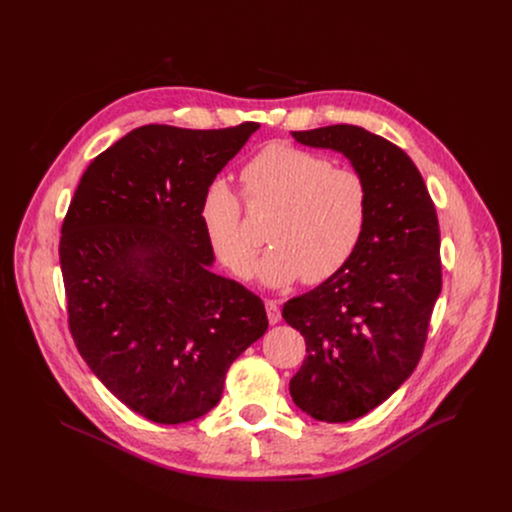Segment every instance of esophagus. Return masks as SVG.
I'll return each instance as SVG.
<instances>
[{
    "label": "esophagus",
    "mask_w": 512,
    "mask_h": 512,
    "mask_svg": "<svg viewBox=\"0 0 512 512\" xmlns=\"http://www.w3.org/2000/svg\"><path fill=\"white\" fill-rule=\"evenodd\" d=\"M265 310H267L269 324H277L281 320V310H279V304L275 300H267L265 302Z\"/></svg>",
    "instance_id": "esophagus-1"
}]
</instances>
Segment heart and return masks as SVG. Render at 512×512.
<instances>
[{"label":"heart","instance_id":"b5f03b06","mask_svg":"<svg viewBox=\"0 0 512 512\" xmlns=\"http://www.w3.org/2000/svg\"><path fill=\"white\" fill-rule=\"evenodd\" d=\"M243 200L257 216H269L271 247L259 261L267 285H289L302 277L318 285L352 257L369 214V188L350 168H336L324 156L273 143L241 172ZM206 239L221 263L239 279L255 273L259 241L243 221V202L225 184H208L200 200Z\"/></svg>","mask_w":512,"mask_h":512}]
</instances>
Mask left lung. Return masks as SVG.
Instances as JSON below:
<instances>
[{
	"label": "left lung",
	"mask_w": 512,
	"mask_h": 512,
	"mask_svg": "<svg viewBox=\"0 0 512 512\" xmlns=\"http://www.w3.org/2000/svg\"><path fill=\"white\" fill-rule=\"evenodd\" d=\"M342 152L369 188V214L348 263L281 316L306 352L289 381L294 403L318 421L346 423L387 401L415 371L442 291L440 225L411 158L358 125L291 131Z\"/></svg>",
	"instance_id": "8db88e82"
}]
</instances>
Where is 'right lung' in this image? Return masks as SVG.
Wrapping results in <instances>:
<instances>
[{
    "instance_id": "right-lung-1",
    "label": "right lung",
    "mask_w": 512,
    "mask_h": 512,
    "mask_svg": "<svg viewBox=\"0 0 512 512\" xmlns=\"http://www.w3.org/2000/svg\"><path fill=\"white\" fill-rule=\"evenodd\" d=\"M257 129L137 127L89 164L66 210L68 330L97 379L150 421L208 413L267 330L261 298L210 271L200 221L204 188Z\"/></svg>"
}]
</instances>
